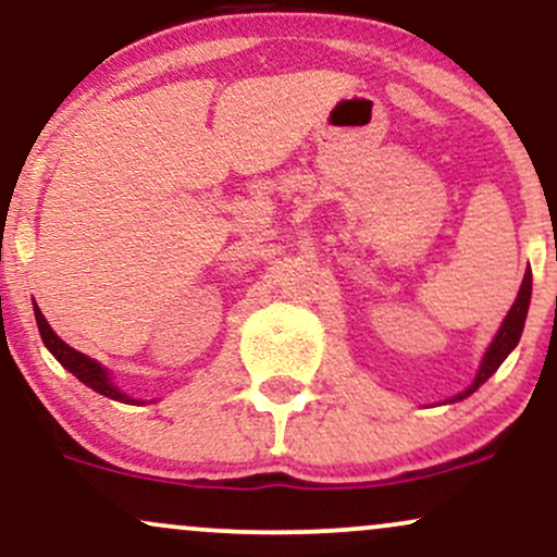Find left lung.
Here are the masks:
<instances>
[{"mask_svg":"<svg viewBox=\"0 0 557 557\" xmlns=\"http://www.w3.org/2000/svg\"><path fill=\"white\" fill-rule=\"evenodd\" d=\"M529 298H532V270H529V267H527V274H523L519 298H516V304L510 306V311H508V317H505L500 332H497L495 341H492V345H490V350H487V354H484V361H482V367H479L476 380L471 382L469 389H463V393L456 395V398H453V400L469 398V395L474 393V389L482 387L484 382H487L490 376L497 372V367H500V363L505 361V356H508L510 350H513L516 345H519V337H521V332H523V322H527Z\"/></svg>","mask_w":557,"mask_h":557,"instance_id":"left-lung-1","label":"left lung"}]
</instances>
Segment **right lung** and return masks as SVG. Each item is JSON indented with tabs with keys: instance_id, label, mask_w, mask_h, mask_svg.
Here are the masks:
<instances>
[{
	"instance_id": "add662e5",
	"label": "right lung",
	"mask_w": 557,
	"mask_h": 557,
	"mask_svg": "<svg viewBox=\"0 0 557 557\" xmlns=\"http://www.w3.org/2000/svg\"><path fill=\"white\" fill-rule=\"evenodd\" d=\"M34 311H36V324H38V332H41L44 345H47V348L52 350L54 359L60 361L62 367L67 369V372H73L83 382V385H88L91 389H96V393L107 395V398L120 400V403H136V400L127 398L125 393H120V389L112 385L110 376H107V372L99 367V363H96L94 359H88V356L81 354V350L70 348L67 343H62L60 337L54 335V330L49 327V322H47V319H44L41 309H38V306H34Z\"/></svg>"
}]
</instances>
